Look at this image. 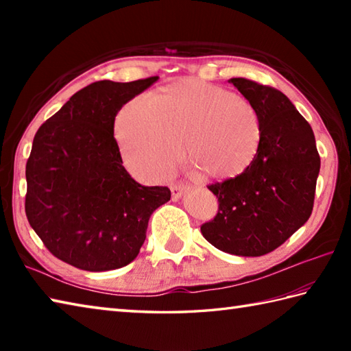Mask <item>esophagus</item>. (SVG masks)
I'll use <instances>...</instances> for the list:
<instances>
[{"mask_svg":"<svg viewBox=\"0 0 351 351\" xmlns=\"http://www.w3.org/2000/svg\"><path fill=\"white\" fill-rule=\"evenodd\" d=\"M185 190H187V189H185L184 185H176V184H175V185H170L171 199H173V200H178V199H180V197L184 195Z\"/></svg>","mask_w":351,"mask_h":351,"instance_id":"obj_1","label":"esophagus"}]
</instances>
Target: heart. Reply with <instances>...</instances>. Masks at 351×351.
Instances as JSON below:
<instances>
[{"label": "heart", "mask_w": 351, "mask_h": 351, "mask_svg": "<svg viewBox=\"0 0 351 351\" xmlns=\"http://www.w3.org/2000/svg\"><path fill=\"white\" fill-rule=\"evenodd\" d=\"M113 132L125 166L146 181L171 173L181 143L185 158L205 176L232 180L255 160L263 125L247 99L187 78L126 102Z\"/></svg>", "instance_id": "heart-1"}]
</instances>
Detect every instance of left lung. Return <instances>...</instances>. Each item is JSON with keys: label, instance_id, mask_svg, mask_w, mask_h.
<instances>
[{"label": "left lung", "instance_id": "obj_1", "mask_svg": "<svg viewBox=\"0 0 351 351\" xmlns=\"http://www.w3.org/2000/svg\"><path fill=\"white\" fill-rule=\"evenodd\" d=\"M229 83L256 108L263 137L244 173L208 185L219 199V213L200 232L221 252L263 256L311 217L319 155L311 125L282 92L245 78Z\"/></svg>", "mask_w": 351, "mask_h": 351}]
</instances>
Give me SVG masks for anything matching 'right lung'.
I'll list each match as a JSON object with an SVG mask.
<instances>
[{"mask_svg": "<svg viewBox=\"0 0 351 351\" xmlns=\"http://www.w3.org/2000/svg\"><path fill=\"white\" fill-rule=\"evenodd\" d=\"M156 81H96L37 130L25 167V214L63 263L87 271L128 265L152 213L170 200L167 187L132 180L113 132L119 110Z\"/></svg>", "mask_w": 351, "mask_h": 351, "instance_id": "obj_1", "label": "right lung"}]
</instances>
